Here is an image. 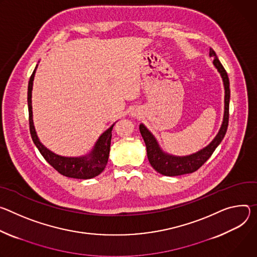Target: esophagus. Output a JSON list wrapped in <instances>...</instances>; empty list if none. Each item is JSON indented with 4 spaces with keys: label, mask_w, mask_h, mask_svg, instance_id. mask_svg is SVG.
I'll return each mask as SVG.
<instances>
[{
    "label": "esophagus",
    "mask_w": 257,
    "mask_h": 257,
    "mask_svg": "<svg viewBox=\"0 0 257 257\" xmlns=\"http://www.w3.org/2000/svg\"><path fill=\"white\" fill-rule=\"evenodd\" d=\"M139 114H140V113H139V111H138V110H135L134 112H132V115H134V116H138Z\"/></svg>",
    "instance_id": "obj_1"
}]
</instances>
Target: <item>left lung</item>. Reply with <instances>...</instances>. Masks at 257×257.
I'll use <instances>...</instances> for the list:
<instances>
[{"label": "left lung", "mask_w": 257, "mask_h": 257, "mask_svg": "<svg viewBox=\"0 0 257 257\" xmlns=\"http://www.w3.org/2000/svg\"><path fill=\"white\" fill-rule=\"evenodd\" d=\"M209 56L213 57V65L217 69L218 73L221 76L224 89V110H223V117L220 128L214 139L210 143L193 154L186 156H176L164 152L159 146L156 138L152 135V133L145 126V124H140V132L142 137L144 139V142L147 148V156L151 166L156 170L157 173L166 176V177H176L187 174H192L198 168H200L207 159L212 155L216 147L220 144L222 141L226 128L227 123H229V105H230V81L227 77V73L224 70L223 66L219 62L215 52L210 48Z\"/></svg>", "instance_id": "obj_1"}]
</instances>
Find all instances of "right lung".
Instances as JSON below:
<instances>
[{
    "mask_svg": "<svg viewBox=\"0 0 257 257\" xmlns=\"http://www.w3.org/2000/svg\"><path fill=\"white\" fill-rule=\"evenodd\" d=\"M38 68V64L28 81V91H27V103H28V113H30V130L33 141L43 157L47 160L49 164H51L59 174L73 179L88 180L93 179L99 176L107 164L110 152V144L112 137V128L114 126L113 123L109 128H107L96 141L95 145L92 150L81 156L69 157V156H61L54 153L50 149H48L42 142L40 141L33 119V105H32V92L35 74Z\"/></svg>",
    "mask_w": 257,
    "mask_h": 257,
    "instance_id": "1",
    "label": "right lung"
}]
</instances>
